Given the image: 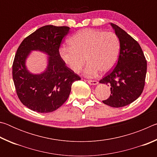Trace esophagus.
Here are the masks:
<instances>
[{"instance_id": "esophagus-1", "label": "esophagus", "mask_w": 157, "mask_h": 157, "mask_svg": "<svg viewBox=\"0 0 157 157\" xmlns=\"http://www.w3.org/2000/svg\"><path fill=\"white\" fill-rule=\"evenodd\" d=\"M87 82H88V83L89 84H91V85H96L98 83V81H96V80H91V79H88V80H87Z\"/></svg>"}]
</instances>
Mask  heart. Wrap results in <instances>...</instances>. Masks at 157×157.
<instances>
[{
    "instance_id": "obj_1",
    "label": "heart",
    "mask_w": 157,
    "mask_h": 157,
    "mask_svg": "<svg viewBox=\"0 0 157 157\" xmlns=\"http://www.w3.org/2000/svg\"><path fill=\"white\" fill-rule=\"evenodd\" d=\"M69 46H62L59 50L63 62L74 73L84 67L87 76H94L98 71L105 73L111 71L118 60L120 41L116 34L94 29H84L71 37Z\"/></svg>"
}]
</instances>
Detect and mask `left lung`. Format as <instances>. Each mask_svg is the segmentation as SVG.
<instances>
[{"mask_svg": "<svg viewBox=\"0 0 157 157\" xmlns=\"http://www.w3.org/2000/svg\"><path fill=\"white\" fill-rule=\"evenodd\" d=\"M120 41V54L116 67L106 73L100 83L111 86V95L102 100L112 107H122L136 100L145 86L147 61L141 47L119 26L111 23Z\"/></svg>", "mask_w": 157, "mask_h": 157, "instance_id": "obj_1", "label": "left lung"}]
</instances>
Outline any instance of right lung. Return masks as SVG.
<instances>
[{
	"label": "right lung",
	"mask_w": 157,
	"mask_h": 157,
	"mask_svg": "<svg viewBox=\"0 0 157 157\" xmlns=\"http://www.w3.org/2000/svg\"><path fill=\"white\" fill-rule=\"evenodd\" d=\"M69 30L67 26H43L23 39L18 48L12 65L13 81L18 98L31 110L39 113L57 110L68 99L73 82L81 79L59 56L62 39ZM36 49L50 57L47 71L33 75L25 62L31 50Z\"/></svg>",
	"instance_id": "1"
}]
</instances>
